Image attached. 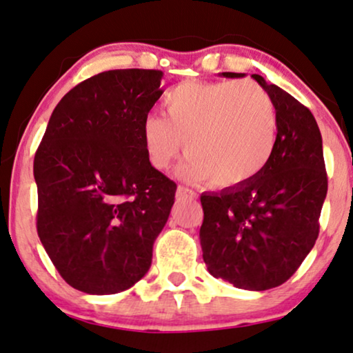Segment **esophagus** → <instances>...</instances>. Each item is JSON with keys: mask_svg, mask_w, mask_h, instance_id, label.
<instances>
[{"mask_svg": "<svg viewBox=\"0 0 353 353\" xmlns=\"http://www.w3.org/2000/svg\"><path fill=\"white\" fill-rule=\"evenodd\" d=\"M176 197L177 199H194L195 197V192L190 190V189H187V187L179 185V187H177V190H176Z\"/></svg>", "mask_w": 353, "mask_h": 353, "instance_id": "1", "label": "esophagus"}]
</instances>
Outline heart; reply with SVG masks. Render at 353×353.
<instances>
[{"mask_svg":"<svg viewBox=\"0 0 353 353\" xmlns=\"http://www.w3.org/2000/svg\"><path fill=\"white\" fill-rule=\"evenodd\" d=\"M166 119L150 114L141 123L146 158L156 171L187 154L179 176L236 187L254 179L274 153L276 110L265 89L249 79L182 83L163 101Z\"/></svg>","mask_w":353,"mask_h":353,"instance_id":"obj_1","label":"heart"}]
</instances>
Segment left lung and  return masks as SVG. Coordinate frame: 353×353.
Returning a JSON list of instances; mask_svg holds the SVG:
<instances>
[{
  "label": "left lung",
  "mask_w": 353,
  "mask_h": 353,
  "mask_svg": "<svg viewBox=\"0 0 353 353\" xmlns=\"http://www.w3.org/2000/svg\"><path fill=\"white\" fill-rule=\"evenodd\" d=\"M252 78L276 110L274 153L246 184L202 194L200 244L203 262L215 279L262 292L287 282L313 249L327 174L323 138L311 110L261 74Z\"/></svg>",
  "instance_id": "obj_1"
}]
</instances>
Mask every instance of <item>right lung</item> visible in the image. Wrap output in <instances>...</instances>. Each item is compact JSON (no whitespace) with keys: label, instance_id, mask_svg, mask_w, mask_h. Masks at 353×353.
<instances>
[{"label":"right lung","instance_id":"add662e5","mask_svg":"<svg viewBox=\"0 0 353 353\" xmlns=\"http://www.w3.org/2000/svg\"><path fill=\"white\" fill-rule=\"evenodd\" d=\"M163 71L110 70L58 102L34 158L37 233L63 280L112 295L150 270L176 184L146 158L141 123Z\"/></svg>","mask_w":353,"mask_h":353}]
</instances>
